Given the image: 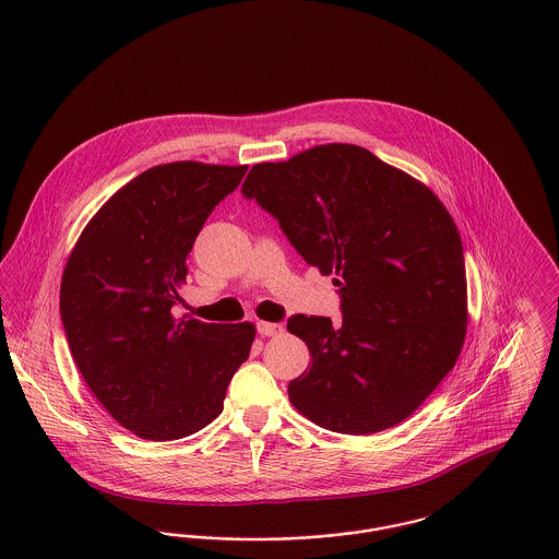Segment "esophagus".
Here are the masks:
<instances>
[{"instance_id": "1", "label": "esophagus", "mask_w": 559, "mask_h": 559, "mask_svg": "<svg viewBox=\"0 0 559 559\" xmlns=\"http://www.w3.org/2000/svg\"><path fill=\"white\" fill-rule=\"evenodd\" d=\"M258 333L264 335V337H271V335H282L284 333V324L280 322H266V320H258Z\"/></svg>"}]
</instances>
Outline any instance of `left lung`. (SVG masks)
I'll use <instances>...</instances> for the list:
<instances>
[{
	"label": "left lung",
	"mask_w": 559,
	"mask_h": 559,
	"mask_svg": "<svg viewBox=\"0 0 559 559\" xmlns=\"http://www.w3.org/2000/svg\"><path fill=\"white\" fill-rule=\"evenodd\" d=\"M240 191L340 288V324L288 319L312 355L310 370L288 385L293 406L344 435L404 421L454 368L467 333L463 242L448 209L353 144L258 163Z\"/></svg>",
	"instance_id": "left-lung-1"
}]
</instances>
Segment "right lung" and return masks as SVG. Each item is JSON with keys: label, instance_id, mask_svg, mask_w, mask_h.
<instances>
[{"label": "right lung", "instance_id": "1", "mask_svg": "<svg viewBox=\"0 0 559 559\" xmlns=\"http://www.w3.org/2000/svg\"><path fill=\"white\" fill-rule=\"evenodd\" d=\"M247 165L176 160L116 191L64 266L60 317L83 381L107 413L148 441L211 424L249 357L255 326L176 319L187 255Z\"/></svg>", "mask_w": 559, "mask_h": 559}]
</instances>
